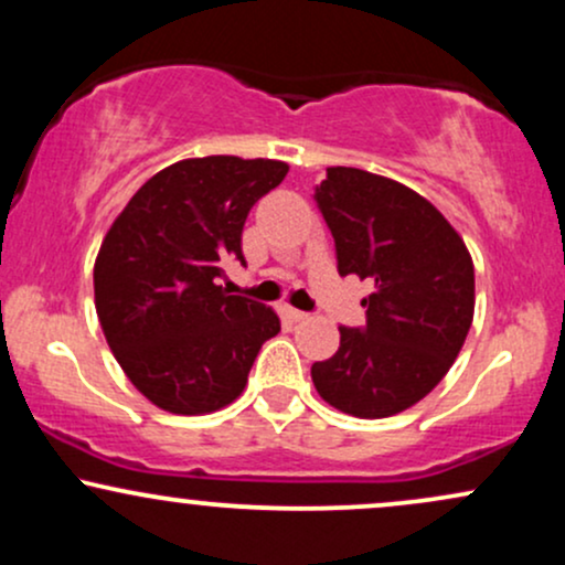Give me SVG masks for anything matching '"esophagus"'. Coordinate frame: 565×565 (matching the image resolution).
<instances>
[{"mask_svg":"<svg viewBox=\"0 0 565 565\" xmlns=\"http://www.w3.org/2000/svg\"><path fill=\"white\" fill-rule=\"evenodd\" d=\"M284 313H287L289 321H305V319H308V313H302V310H297V308H287Z\"/></svg>","mask_w":565,"mask_h":565,"instance_id":"esophagus-1","label":"esophagus"}]
</instances>
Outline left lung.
Wrapping results in <instances>:
<instances>
[{
    "label": "left lung",
    "instance_id": "1",
    "mask_svg": "<svg viewBox=\"0 0 565 565\" xmlns=\"http://www.w3.org/2000/svg\"><path fill=\"white\" fill-rule=\"evenodd\" d=\"M316 204L334 236L340 276L372 281L366 327H340L332 359L310 369L329 406L382 419L423 401L470 332L476 270L462 236L430 201L391 178L329 167Z\"/></svg>",
    "mask_w": 565,
    "mask_h": 565
}]
</instances>
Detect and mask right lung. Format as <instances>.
I'll return each mask as SVG.
<instances>
[{
	"mask_svg": "<svg viewBox=\"0 0 565 565\" xmlns=\"http://www.w3.org/2000/svg\"><path fill=\"white\" fill-rule=\"evenodd\" d=\"M274 159L174 161L129 199L95 260V310L138 391L172 414L233 404L263 342L281 332L268 305L228 295L223 260L242 255L257 199L287 178Z\"/></svg>",
	"mask_w": 565,
	"mask_h": 565,
	"instance_id": "right-lung-1",
	"label": "right lung"
}]
</instances>
